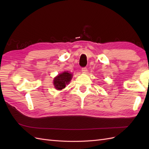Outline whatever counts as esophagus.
<instances>
[{
	"label": "esophagus",
	"instance_id": "esophagus-1",
	"mask_svg": "<svg viewBox=\"0 0 149 149\" xmlns=\"http://www.w3.org/2000/svg\"><path fill=\"white\" fill-rule=\"evenodd\" d=\"M87 72H88V69L86 67L82 68V72L84 73V74H86V73H87Z\"/></svg>",
	"mask_w": 149,
	"mask_h": 149
}]
</instances>
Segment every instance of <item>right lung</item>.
Returning a JSON list of instances; mask_svg holds the SVG:
<instances>
[{
	"label": "right lung",
	"instance_id": "right-lung-1",
	"mask_svg": "<svg viewBox=\"0 0 149 149\" xmlns=\"http://www.w3.org/2000/svg\"><path fill=\"white\" fill-rule=\"evenodd\" d=\"M72 74H70L68 72H63L59 74L54 79V85L56 90H61L65 88L66 84H68L72 78Z\"/></svg>",
	"mask_w": 149,
	"mask_h": 149
}]
</instances>
